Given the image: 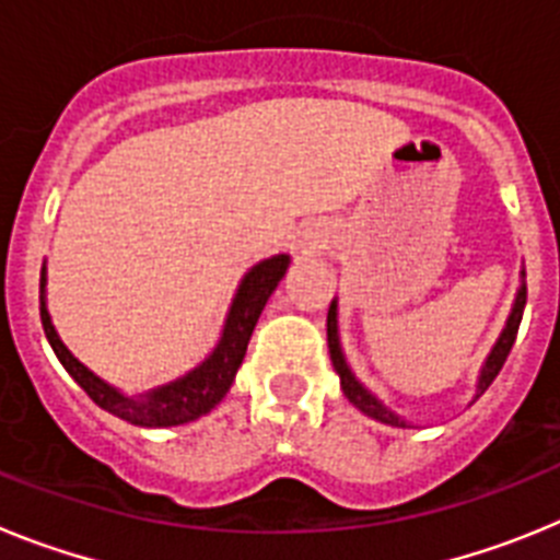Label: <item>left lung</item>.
<instances>
[{
  "label": "left lung",
  "mask_w": 560,
  "mask_h": 560,
  "mask_svg": "<svg viewBox=\"0 0 560 560\" xmlns=\"http://www.w3.org/2000/svg\"><path fill=\"white\" fill-rule=\"evenodd\" d=\"M524 303H527V283H524V269H522L516 296H513V305H511V314H508V319H504V328H502V334H499V339L493 341L491 353L485 355L482 368H479L477 395H474V400H477L485 389L491 387L493 378H497L499 370H502L504 359H508V353H511L513 341H516V334H518V325H522ZM328 350H330V361H334V370L339 373L341 393L348 395V400L353 404L355 409H361V412L368 415V418L378 420V423H387V427L409 429L407 420L400 418L395 409H389L387 404L378 398V395L370 393V389L364 387L359 378H355L353 370H350L348 359H345V350H341V339H339V300H334L328 308Z\"/></svg>",
  "instance_id": "1"
}]
</instances>
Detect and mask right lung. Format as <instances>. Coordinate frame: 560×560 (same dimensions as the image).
<instances>
[{
	"mask_svg": "<svg viewBox=\"0 0 560 560\" xmlns=\"http://www.w3.org/2000/svg\"><path fill=\"white\" fill-rule=\"evenodd\" d=\"M289 255H271L266 260H260V264L252 266L244 275V280H241V285H237L235 296H232V305L224 319V330H221V339L212 348V353L201 361L199 368H192L182 378L167 381V384L148 389V393L128 395L122 389L112 387L108 381L92 373L83 361H78L72 355V350L63 345L56 325H52V316L47 311V266L42 269L44 334H47L49 348L56 350L63 370L81 384L83 393L95 400L97 407L142 429L182 427V423L199 420L201 415L219 407L224 395L230 393L237 368H241V361L246 355L252 330H255L257 319L264 314L269 296L275 294V289L285 277V271H289Z\"/></svg>",
	"mask_w": 560,
	"mask_h": 560,
	"instance_id": "obj_1",
	"label": "right lung"
}]
</instances>
